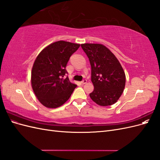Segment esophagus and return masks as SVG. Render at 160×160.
Segmentation results:
<instances>
[{
	"mask_svg": "<svg viewBox=\"0 0 160 160\" xmlns=\"http://www.w3.org/2000/svg\"><path fill=\"white\" fill-rule=\"evenodd\" d=\"M87 83V80L86 79H83V81H81V83L83 84V85H84V84H85Z\"/></svg>",
	"mask_w": 160,
	"mask_h": 160,
	"instance_id": "1",
	"label": "esophagus"
}]
</instances>
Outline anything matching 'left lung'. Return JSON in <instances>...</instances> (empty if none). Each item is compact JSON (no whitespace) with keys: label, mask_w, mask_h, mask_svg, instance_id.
Returning <instances> with one entry per match:
<instances>
[{"label":"left lung","mask_w":160,"mask_h":160,"mask_svg":"<svg viewBox=\"0 0 160 160\" xmlns=\"http://www.w3.org/2000/svg\"><path fill=\"white\" fill-rule=\"evenodd\" d=\"M81 46L91 67L94 90L89 94L90 98L101 106L114 104L122 95L125 85V75L120 62L103 45L85 43Z\"/></svg>","instance_id":"left-lung-1"}]
</instances>
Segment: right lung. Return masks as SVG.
<instances>
[{"label":"right lung","instance_id":"right-lung-1","mask_svg":"<svg viewBox=\"0 0 160 160\" xmlns=\"http://www.w3.org/2000/svg\"><path fill=\"white\" fill-rule=\"evenodd\" d=\"M79 47V44L59 41L47 46L37 56L32 69L31 84L37 99L45 107H60L77 88L66 76V67Z\"/></svg>","mask_w":160,"mask_h":160}]
</instances>
